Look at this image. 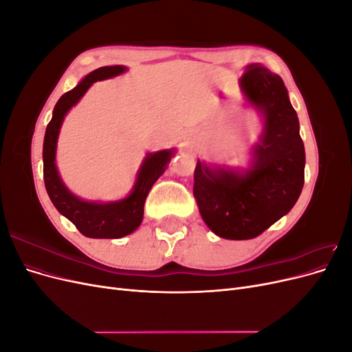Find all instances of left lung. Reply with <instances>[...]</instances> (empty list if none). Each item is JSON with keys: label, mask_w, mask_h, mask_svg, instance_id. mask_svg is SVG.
Wrapping results in <instances>:
<instances>
[{"label": "left lung", "mask_w": 352, "mask_h": 352, "mask_svg": "<svg viewBox=\"0 0 352 352\" xmlns=\"http://www.w3.org/2000/svg\"><path fill=\"white\" fill-rule=\"evenodd\" d=\"M264 116L252 168L245 175L197 163L194 197L206 225L225 239H251L291 211L304 186L305 151L296 111L279 74L251 65L241 79Z\"/></svg>", "instance_id": "obj_1"}]
</instances>
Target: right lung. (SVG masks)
I'll return each mask as SVG.
<instances>
[{"instance_id": "obj_1", "label": "right lung", "mask_w": 352, "mask_h": 352, "mask_svg": "<svg viewBox=\"0 0 352 352\" xmlns=\"http://www.w3.org/2000/svg\"><path fill=\"white\" fill-rule=\"evenodd\" d=\"M124 70V66H105L91 72L76 88L61 95L45 131L42 158H44V182L48 197L61 214L67 217L82 235L88 238H122L140 226L144 217L146 195L155 180L163 175L173 155V151L168 150L148 154L138 175L132 194L124 199L109 202V204L82 201L70 194L67 188L63 185L54 163L57 138L63 119L94 82L117 76Z\"/></svg>"}]
</instances>
